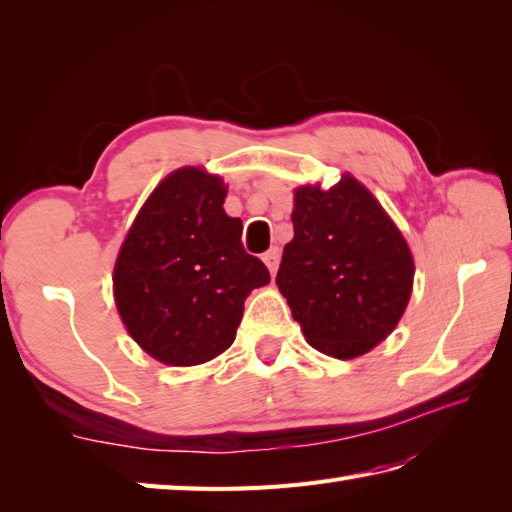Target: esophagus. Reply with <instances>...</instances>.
Returning a JSON list of instances; mask_svg holds the SVG:
<instances>
[{"instance_id": "obj_1", "label": "esophagus", "mask_w": 512, "mask_h": 512, "mask_svg": "<svg viewBox=\"0 0 512 512\" xmlns=\"http://www.w3.org/2000/svg\"><path fill=\"white\" fill-rule=\"evenodd\" d=\"M264 264H266V268L270 270V275L275 277V273H277V266H279V248H270L268 253H264Z\"/></svg>"}]
</instances>
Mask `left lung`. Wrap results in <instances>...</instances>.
I'll return each mask as SVG.
<instances>
[{"label": "left lung", "mask_w": 512, "mask_h": 512, "mask_svg": "<svg viewBox=\"0 0 512 512\" xmlns=\"http://www.w3.org/2000/svg\"><path fill=\"white\" fill-rule=\"evenodd\" d=\"M292 224L277 273L292 319L314 350L332 358L372 352L411 299L416 264L405 235L347 171L330 189L297 187Z\"/></svg>", "instance_id": "obj_1"}]
</instances>
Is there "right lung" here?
I'll return each instance as SVG.
<instances>
[{
    "label": "right lung",
    "mask_w": 512,
    "mask_h": 512,
    "mask_svg": "<svg viewBox=\"0 0 512 512\" xmlns=\"http://www.w3.org/2000/svg\"><path fill=\"white\" fill-rule=\"evenodd\" d=\"M228 187L204 167L171 171L118 248L114 301L129 336L171 367L209 363L233 345L244 301L270 281L226 215Z\"/></svg>",
    "instance_id": "right-lung-1"
}]
</instances>
